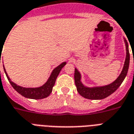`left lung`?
<instances>
[{"mask_svg":"<svg viewBox=\"0 0 134 134\" xmlns=\"http://www.w3.org/2000/svg\"><path fill=\"white\" fill-rule=\"evenodd\" d=\"M126 44V49H127V56L125 59V65L123 67V69L121 74H120L118 79L112 83L109 84L108 86H103V87H96V88H87L84 86L81 82V74L77 69H75L74 71V81L75 85L76 86L78 92L84 98L88 99H102L107 97L111 94H113L118 88L120 86L128 72L129 66V60H130V54L129 51V46L127 40H125Z\"/></svg>","mask_w":134,"mask_h":134,"instance_id":"obj_1","label":"left lung"}]
</instances>
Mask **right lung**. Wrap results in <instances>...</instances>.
Here are the masks:
<instances>
[{
	"label": "right lung",
	"mask_w": 134,
	"mask_h": 134,
	"mask_svg": "<svg viewBox=\"0 0 134 134\" xmlns=\"http://www.w3.org/2000/svg\"><path fill=\"white\" fill-rule=\"evenodd\" d=\"M65 65H66V63L65 62V63H63L59 66H58L56 68H55L46 83L44 85H43L42 86L40 87V88H26L17 86L16 84L13 83L10 80V79L7 75V72L5 71V67H3V68H4V71H5V73L6 74L7 79H8L12 86L13 87V88L16 91L19 92L20 94H21L22 96H24V97L33 99H41L47 97L51 93L53 87L54 86L57 77H58V76L60 71H61L62 68Z\"/></svg>",
	"instance_id": "add662e5"
}]
</instances>
